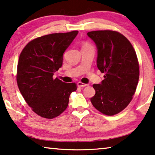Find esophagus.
Segmentation results:
<instances>
[{
    "label": "esophagus",
    "mask_w": 155,
    "mask_h": 155,
    "mask_svg": "<svg viewBox=\"0 0 155 155\" xmlns=\"http://www.w3.org/2000/svg\"><path fill=\"white\" fill-rule=\"evenodd\" d=\"M77 85L79 87H84L87 86V84H85V83H83L81 82H78Z\"/></svg>",
    "instance_id": "esophagus-1"
}]
</instances>
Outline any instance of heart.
<instances>
[{"label":"heart","instance_id":"heart-1","mask_svg":"<svg viewBox=\"0 0 155 155\" xmlns=\"http://www.w3.org/2000/svg\"><path fill=\"white\" fill-rule=\"evenodd\" d=\"M89 45H90L89 44H87V43H84V44H83V47H84V46H89Z\"/></svg>","mask_w":155,"mask_h":155}]
</instances>
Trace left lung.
Here are the masks:
<instances>
[{
    "label": "left lung",
    "instance_id": "1",
    "mask_svg": "<svg viewBox=\"0 0 155 155\" xmlns=\"http://www.w3.org/2000/svg\"><path fill=\"white\" fill-rule=\"evenodd\" d=\"M97 49V68L104 80L94 84L95 95L90 99L96 109L112 116L127 106L134 94L139 78V65L130 42L117 31L88 32Z\"/></svg>",
    "mask_w": 155,
    "mask_h": 155
}]
</instances>
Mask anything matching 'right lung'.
Wrapping results in <instances>:
<instances>
[{"label": "right lung", "mask_w": 155, "mask_h": 155, "mask_svg": "<svg viewBox=\"0 0 155 155\" xmlns=\"http://www.w3.org/2000/svg\"><path fill=\"white\" fill-rule=\"evenodd\" d=\"M78 31L43 36L30 41L21 51L17 66V83L29 107L46 119L58 117L68 107L74 83H64L53 75L63 64V53Z\"/></svg>", "instance_id": "add662e5"}]
</instances>
